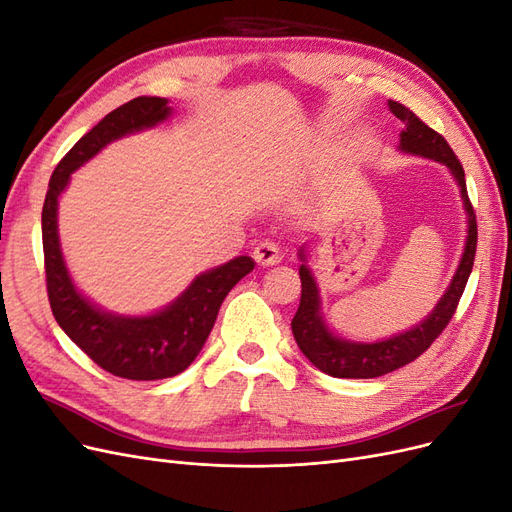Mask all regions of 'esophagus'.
I'll return each mask as SVG.
<instances>
[{
    "instance_id": "34e87169",
    "label": "esophagus",
    "mask_w": 512,
    "mask_h": 512,
    "mask_svg": "<svg viewBox=\"0 0 512 512\" xmlns=\"http://www.w3.org/2000/svg\"><path fill=\"white\" fill-rule=\"evenodd\" d=\"M254 260L258 262L260 267H273V265H280L282 262V254H280V247L271 241H262L254 247L252 252Z\"/></svg>"
}]
</instances>
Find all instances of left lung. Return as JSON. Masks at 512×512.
Masks as SVG:
<instances>
[{"label":"left lung","mask_w":512,"mask_h":512,"mask_svg":"<svg viewBox=\"0 0 512 512\" xmlns=\"http://www.w3.org/2000/svg\"><path fill=\"white\" fill-rule=\"evenodd\" d=\"M389 111L401 119L404 130L399 134V151L410 153V156H421L433 162L444 164L451 175L455 177L463 209H466L468 218V237L463 245V254L459 260V267L453 275L451 284H448L442 299L431 309V314L414 324L412 329L397 333L389 339H380V342H348V339L337 337L322 318L320 312V290L316 284V277L312 269L307 267L305 245L299 250V258L303 265L299 267L301 275V303L297 314L292 318V335L297 339V346L301 352L312 361L320 371L333 378H378L412 363L416 356H421L436 337L446 329L448 320L453 318L457 303L463 294V288L468 284V277L472 273L474 254H476V215L466 190V173L463 166L453 153L451 145L444 141V136L436 130H431L427 123L418 119L410 108L389 100Z\"/></svg>","instance_id":"8db88e82"}]
</instances>
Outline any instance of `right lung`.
I'll return each instance as SVG.
<instances>
[{
  "mask_svg": "<svg viewBox=\"0 0 512 512\" xmlns=\"http://www.w3.org/2000/svg\"><path fill=\"white\" fill-rule=\"evenodd\" d=\"M173 113L166 98L141 96L108 113L55 168L42 207V245L46 290L53 316L64 333L108 374L128 380L173 378L188 369L203 350L220 305L235 284L254 269L250 256L200 273L179 297L147 316L104 312L74 286L61 254L57 232L59 196L70 175L121 136L156 128Z\"/></svg>",
  "mask_w": 512,
  "mask_h": 512,
  "instance_id": "1",
  "label": "right lung"
}]
</instances>
